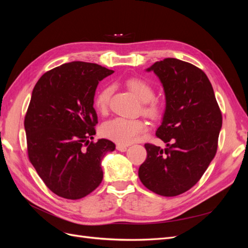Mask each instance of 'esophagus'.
Here are the masks:
<instances>
[{
  "instance_id": "1",
  "label": "esophagus",
  "mask_w": 248,
  "mask_h": 248,
  "mask_svg": "<svg viewBox=\"0 0 248 248\" xmlns=\"http://www.w3.org/2000/svg\"><path fill=\"white\" fill-rule=\"evenodd\" d=\"M117 150L118 151H121V152H125L127 148H128V146H125V145H117Z\"/></svg>"
}]
</instances>
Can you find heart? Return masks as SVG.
Masks as SVG:
<instances>
[{"instance_id": "heart-1", "label": "heart", "mask_w": 248, "mask_h": 248, "mask_svg": "<svg viewBox=\"0 0 248 248\" xmlns=\"http://www.w3.org/2000/svg\"><path fill=\"white\" fill-rule=\"evenodd\" d=\"M126 87L136 95L138 98L144 102L145 114L151 118L159 117L161 112L160 104L154 100L155 90L153 86L147 80L140 78H130L125 81ZM112 94L110 86L104 87L97 93L94 99V106L99 114H107ZM145 123L139 119L115 118L104 123L101 127V134L119 145H128L136 140L145 130Z\"/></svg>"}]
</instances>
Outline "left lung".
I'll return each instance as SVG.
<instances>
[{
  "label": "left lung",
  "instance_id": "obj_1",
  "mask_svg": "<svg viewBox=\"0 0 248 248\" xmlns=\"http://www.w3.org/2000/svg\"><path fill=\"white\" fill-rule=\"evenodd\" d=\"M167 108L156 137L162 150L147 142V158L139 169L141 183L159 196L176 197L196 185L218 146L222 115L206 73L188 62L167 58L154 63Z\"/></svg>",
  "mask_w": 248,
  "mask_h": 248
}]
</instances>
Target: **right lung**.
I'll list each match as a JSON object with an SVG mask.
<instances>
[{"label": "right lung", "instance_id": "add662e5", "mask_svg": "<svg viewBox=\"0 0 248 248\" xmlns=\"http://www.w3.org/2000/svg\"><path fill=\"white\" fill-rule=\"evenodd\" d=\"M114 73L87 62L66 63L46 72L35 85L25 117L29 160L57 196L78 200L102 181L101 160L112 141L96 134L93 108L99 81Z\"/></svg>", "mask_w": 248, "mask_h": 248}]
</instances>
